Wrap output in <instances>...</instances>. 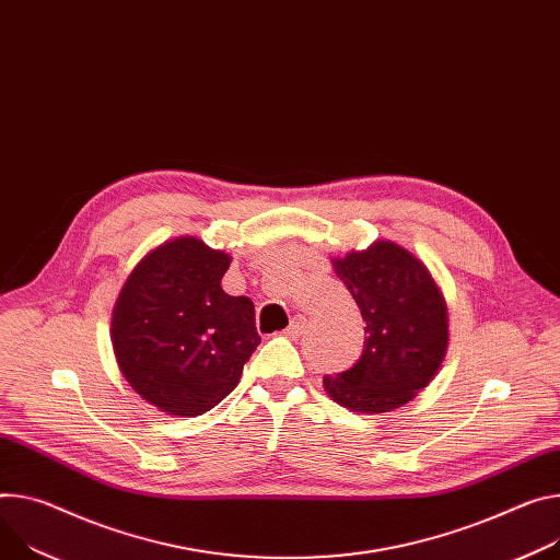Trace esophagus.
Masks as SVG:
<instances>
[{"instance_id":"1","label":"esophagus","mask_w":560,"mask_h":560,"mask_svg":"<svg viewBox=\"0 0 560 560\" xmlns=\"http://www.w3.org/2000/svg\"><path fill=\"white\" fill-rule=\"evenodd\" d=\"M306 328H308V319H306V317H294V319L290 322L285 335H290V337H301L303 332H306Z\"/></svg>"}]
</instances>
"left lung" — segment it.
<instances>
[{"label":"left lung","instance_id":"left-lung-1","mask_svg":"<svg viewBox=\"0 0 560 560\" xmlns=\"http://www.w3.org/2000/svg\"><path fill=\"white\" fill-rule=\"evenodd\" d=\"M358 301L369 337L352 369L326 375V393L354 413H386L411 401L438 373L446 343V301L429 268L393 241L332 259Z\"/></svg>","mask_w":560,"mask_h":560}]
</instances>
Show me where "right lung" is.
<instances>
[{"mask_svg": "<svg viewBox=\"0 0 560 560\" xmlns=\"http://www.w3.org/2000/svg\"><path fill=\"white\" fill-rule=\"evenodd\" d=\"M232 257L196 236L151 249L125 281L112 319L131 388L170 416H202L234 390L261 337L254 303L221 279Z\"/></svg>", "mask_w": 560, "mask_h": 560, "instance_id": "add662e5", "label": "right lung"}]
</instances>
